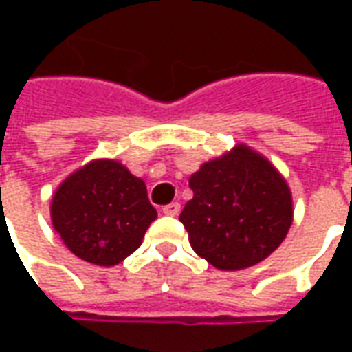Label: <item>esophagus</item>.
I'll use <instances>...</instances> for the list:
<instances>
[{"mask_svg":"<svg viewBox=\"0 0 352 352\" xmlns=\"http://www.w3.org/2000/svg\"><path fill=\"white\" fill-rule=\"evenodd\" d=\"M179 211H181V204H177V201L162 207V213L169 214V217H177V214H179Z\"/></svg>","mask_w":352,"mask_h":352,"instance_id":"1","label":"esophagus"}]
</instances>
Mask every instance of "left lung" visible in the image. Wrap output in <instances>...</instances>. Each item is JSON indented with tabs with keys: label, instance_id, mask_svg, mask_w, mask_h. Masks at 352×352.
<instances>
[{
	"label": "left lung",
	"instance_id": "obj_1",
	"mask_svg": "<svg viewBox=\"0 0 352 352\" xmlns=\"http://www.w3.org/2000/svg\"><path fill=\"white\" fill-rule=\"evenodd\" d=\"M194 198L179 221L194 251L219 270H245L267 258L292 224L285 179L249 146L204 164L190 177Z\"/></svg>",
	"mask_w": 352,
	"mask_h": 352
}]
</instances>
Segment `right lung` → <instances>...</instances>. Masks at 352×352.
Wrapping results in <instances>:
<instances>
[{
  "label": "right lung",
  "instance_id": "add662e5",
  "mask_svg": "<svg viewBox=\"0 0 352 352\" xmlns=\"http://www.w3.org/2000/svg\"><path fill=\"white\" fill-rule=\"evenodd\" d=\"M50 217L73 254L115 265L141 245L156 209L139 177L115 160H96L60 184Z\"/></svg>",
  "mask_w": 352,
  "mask_h": 352
}]
</instances>
